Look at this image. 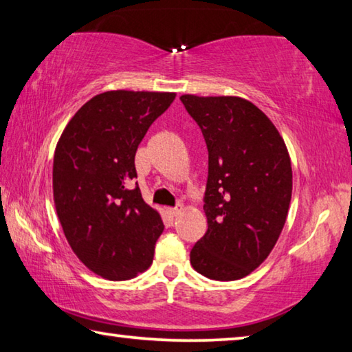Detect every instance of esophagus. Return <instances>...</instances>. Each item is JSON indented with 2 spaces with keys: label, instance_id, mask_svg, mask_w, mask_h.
<instances>
[{
  "label": "esophagus",
  "instance_id": "1",
  "mask_svg": "<svg viewBox=\"0 0 352 352\" xmlns=\"http://www.w3.org/2000/svg\"><path fill=\"white\" fill-rule=\"evenodd\" d=\"M182 210H183V206H182V204H178V206H175V208H169L168 212L172 217H177L178 214H182Z\"/></svg>",
  "mask_w": 352,
  "mask_h": 352
}]
</instances>
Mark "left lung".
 <instances>
[{"label":"left lung","instance_id":"8db88e82","mask_svg":"<svg viewBox=\"0 0 352 352\" xmlns=\"http://www.w3.org/2000/svg\"><path fill=\"white\" fill-rule=\"evenodd\" d=\"M200 126L209 166L208 231L190 251L201 276L229 282L251 274L282 234L292 194L291 158L272 121L240 97L182 95Z\"/></svg>","mask_w":352,"mask_h":352}]
</instances>
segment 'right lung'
<instances>
[{
	"instance_id": "right-lung-1",
	"label": "right lung",
	"mask_w": 352,
	"mask_h": 352,
	"mask_svg": "<svg viewBox=\"0 0 352 352\" xmlns=\"http://www.w3.org/2000/svg\"><path fill=\"white\" fill-rule=\"evenodd\" d=\"M172 92L109 91L82 104L54 155V201L70 248L92 272L127 280L151 266L164 225L146 204L135 152Z\"/></svg>"
}]
</instances>
